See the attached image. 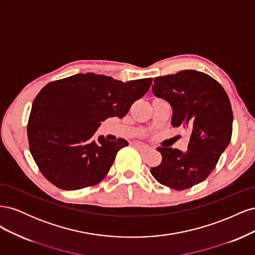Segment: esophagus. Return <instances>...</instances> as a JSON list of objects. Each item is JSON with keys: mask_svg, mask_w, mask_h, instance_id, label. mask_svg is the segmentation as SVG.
Instances as JSON below:
<instances>
[{"mask_svg": "<svg viewBox=\"0 0 255 255\" xmlns=\"http://www.w3.org/2000/svg\"><path fill=\"white\" fill-rule=\"evenodd\" d=\"M135 146H136V148H137L138 150H140V151H142V152H148V151L151 150V148H150L149 145H146V144H144V143H140V142H136V143H135Z\"/></svg>", "mask_w": 255, "mask_h": 255, "instance_id": "esophagus-1", "label": "esophagus"}]
</instances>
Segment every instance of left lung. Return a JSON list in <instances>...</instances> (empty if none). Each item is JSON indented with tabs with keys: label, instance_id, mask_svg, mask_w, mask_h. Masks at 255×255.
I'll return each mask as SVG.
<instances>
[{
	"label": "left lung",
	"instance_id": "1",
	"mask_svg": "<svg viewBox=\"0 0 255 255\" xmlns=\"http://www.w3.org/2000/svg\"><path fill=\"white\" fill-rule=\"evenodd\" d=\"M152 91L171 105L172 127L187 128L190 138L186 152L157 148L163 159L151 168V174L172 189L190 188L212 173L231 141L233 113L229 97L212 76L196 70L157 76Z\"/></svg>",
	"mask_w": 255,
	"mask_h": 255
}]
</instances>
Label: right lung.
<instances>
[{
  "label": "right lung",
  "mask_w": 255,
  "mask_h": 255,
  "mask_svg": "<svg viewBox=\"0 0 255 255\" xmlns=\"http://www.w3.org/2000/svg\"><path fill=\"white\" fill-rule=\"evenodd\" d=\"M153 79L123 83L111 76L86 73L54 81L35 98L27 123L29 151L45 179L65 190L101 182L122 138L95 139L97 128L111 117L123 118L149 90Z\"/></svg>",
  "instance_id": "obj_1"
}]
</instances>
